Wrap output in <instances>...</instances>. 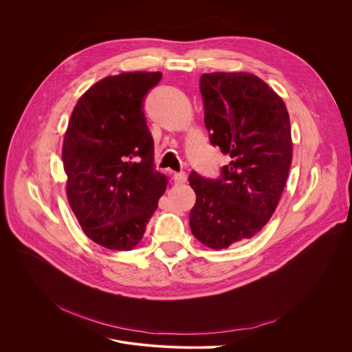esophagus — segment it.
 Segmentation results:
<instances>
[{
    "mask_svg": "<svg viewBox=\"0 0 352 352\" xmlns=\"http://www.w3.org/2000/svg\"><path fill=\"white\" fill-rule=\"evenodd\" d=\"M174 181H175V184H184L186 181V174L184 171L175 173L174 174Z\"/></svg>",
    "mask_w": 352,
    "mask_h": 352,
    "instance_id": "esophagus-1",
    "label": "esophagus"
}]
</instances>
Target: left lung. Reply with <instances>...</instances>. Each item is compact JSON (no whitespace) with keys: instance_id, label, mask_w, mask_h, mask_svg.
<instances>
[{"instance_id":"left-lung-1","label":"left lung","mask_w":352,"mask_h":352,"mask_svg":"<svg viewBox=\"0 0 352 352\" xmlns=\"http://www.w3.org/2000/svg\"><path fill=\"white\" fill-rule=\"evenodd\" d=\"M212 146L229 154L217 178L189 174L197 202L192 234L213 250L258 233L276 209L292 163L291 122L283 101L248 73H209L199 82Z\"/></svg>"}]
</instances>
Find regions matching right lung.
I'll return each mask as SVG.
<instances>
[{
    "label": "right lung",
    "instance_id": "add662e5",
    "mask_svg": "<svg viewBox=\"0 0 352 352\" xmlns=\"http://www.w3.org/2000/svg\"><path fill=\"white\" fill-rule=\"evenodd\" d=\"M162 73H122L94 84L78 100L63 142L67 198L84 233L97 244L129 251L166 192L154 164L143 105Z\"/></svg>",
    "mask_w": 352,
    "mask_h": 352
}]
</instances>
